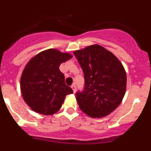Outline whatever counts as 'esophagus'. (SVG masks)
Here are the masks:
<instances>
[{
	"label": "esophagus",
	"mask_w": 151,
	"mask_h": 151,
	"mask_svg": "<svg viewBox=\"0 0 151 151\" xmlns=\"http://www.w3.org/2000/svg\"><path fill=\"white\" fill-rule=\"evenodd\" d=\"M71 88H72V89H73V92H76V85H73L71 86Z\"/></svg>",
	"instance_id": "34e87169"
}]
</instances>
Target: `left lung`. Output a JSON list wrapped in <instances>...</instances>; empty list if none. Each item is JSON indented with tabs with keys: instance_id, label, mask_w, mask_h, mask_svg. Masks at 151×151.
<instances>
[{
	"instance_id": "obj_1",
	"label": "left lung",
	"mask_w": 151,
	"mask_h": 151,
	"mask_svg": "<svg viewBox=\"0 0 151 151\" xmlns=\"http://www.w3.org/2000/svg\"><path fill=\"white\" fill-rule=\"evenodd\" d=\"M85 76L83 91H77L79 108L93 118L109 115L121 104L126 89V73L113 53L98 45L73 52Z\"/></svg>"
}]
</instances>
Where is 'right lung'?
I'll return each instance as SVG.
<instances>
[{
  "label": "right lung",
  "mask_w": 151,
  "mask_h": 151,
  "mask_svg": "<svg viewBox=\"0 0 151 151\" xmlns=\"http://www.w3.org/2000/svg\"><path fill=\"white\" fill-rule=\"evenodd\" d=\"M73 56L57 49H48L32 57L26 64L20 79L22 97L29 107L42 115H53L62 106L73 89L65 84L60 65Z\"/></svg>",
  "instance_id": "add662e5"
}]
</instances>
